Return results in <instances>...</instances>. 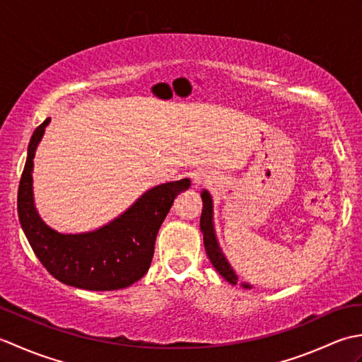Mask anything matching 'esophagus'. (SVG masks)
I'll return each instance as SVG.
<instances>
[{
  "instance_id": "obj_1",
  "label": "esophagus",
  "mask_w": 362,
  "mask_h": 362,
  "mask_svg": "<svg viewBox=\"0 0 362 362\" xmlns=\"http://www.w3.org/2000/svg\"><path fill=\"white\" fill-rule=\"evenodd\" d=\"M194 182H196V183H202V182H204V179H202L201 175H196V177H194Z\"/></svg>"
}]
</instances>
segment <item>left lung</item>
I'll use <instances>...</instances> for the list:
<instances>
[{"label": "left lung", "instance_id": "8db88e82", "mask_svg": "<svg viewBox=\"0 0 362 362\" xmlns=\"http://www.w3.org/2000/svg\"><path fill=\"white\" fill-rule=\"evenodd\" d=\"M202 202H204V209H202V214H201V230L204 233V245H205V252L209 255L213 267L224 276V279L236 284L238 283V275L233 272L232 266L228 264L227 258L222 253L218 240H216V233H214V226H213V201L211 196L206 189H204L201 193ZM243 288H252L250 284L247 283H241Z\"/></svg>", "mask_w": 362, "mask_h": 362}]
</instances>
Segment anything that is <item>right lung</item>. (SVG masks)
<instances>
[{
  "mask_svg": "<svg viewBox=\"0 0 362 362\" xmlns=\"http://www.w3.org/2000/svg\"><path fill=\"white\" fill-rule=\"evenodd\" d=\"M49 124L46 118L30 136L18 187V218L35 257L54 279L88 291L127 288L148 272L161 222L189 179L161 183L136 199L109 224L83 233L54 230L37 213L33 168L38 143Z\"/></svg>",
  "mask_w": 362,
  "mask_h": 362,
  "instance_id": "add662e5",
  "label": "right lung"
}]
</instances>
